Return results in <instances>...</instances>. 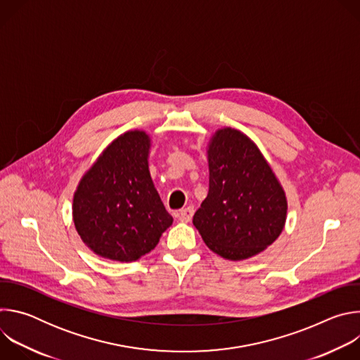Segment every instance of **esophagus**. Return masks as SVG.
<instances>
[{
	"label": "esophagus",
	"mask_w": 360,
	"mask_h": 360,
	"mask_svg": "<svg viewBox=\"0 0 360 360\" xmlns=\"http://www.w3.org/2000/svg\"><path fill=\"white\" fill-rule=\"evenodd\" d=\"M192 215H193V207H186V208L181 210L178 214L181 222H189L192 219Z\"/></svg>",
	"instance_id": "1"
}]
</instances>
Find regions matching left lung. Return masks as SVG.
Listing matches in <instances>:
<instances>
[{"instance_id": "left-lung-1", "label": "left lung", "mask_w": 360, "mask_h": 360, "mask_svg": "<svg viewBox=\"0 0 360 360\" xmlns=\"http://www.w3.org/2000/svg\"><path fill=\"white\" fill-rule=\"evenodd\" d=\"M208 161V196L192 222L222 258H250L281 235L288 210L285 192L258 146L236 129L215 134Z\"/></svg>"}]
</instances>
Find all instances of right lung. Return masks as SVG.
<instances>
[{
  "label": "right lung",
  "instance_id": "add662e5",
  "mask_svg": "<svg viewBox=\"0 0 360 360\" xmlns=\"http://www.w3.org/2000/svg\"><path fill=\"white\" fill-rule=\"evenodd\" d=\"M149 136L117 138L81 179L74 195L75 228L104 258L132 262L150 252L172 224L148 169Z\"/></svg>",
  "mask_w": 360,
  "mask_h": 360
}]
</instances>
